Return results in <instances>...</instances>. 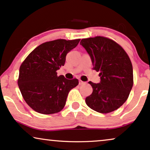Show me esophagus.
Segmentation results:
<instances>
[{
    "label": "esophagus",
    "mask_w": 150,
    "mask_h": 150,
    "mask_svg": "<svg viewBox=\"0 0 150 150\" xmlns=\"http://www.w3.org/2000/svg\"><path fill=\"white\" fill-rule=\"evenodd\" d=\"M86 84V82H84V81H81V80H80V79H79V85H82V84Z\"/></svg>",
    "instance_id": "1"
}]
</instances>
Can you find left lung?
<instances>
[{
    "instance_id": "obj_1",
    "label": "left lung",
    "mask_w": 150,
    "mask_h": 150,
    "mask_svg": "<svg viewBox=\"0 0 150 150\" xmlns=\"http://www.w3.org/2000/svg\"><path fill=\"white\" fill-rule=\"evenodd\" d=\"M80 45L100 77V83L88 82L93 93L86 98V105L97 112H112L125 102L133 86L130 59L120 45L103 37L83 39Z\"/></svg>"
}]
</instances>
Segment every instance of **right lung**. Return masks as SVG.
Returning <instances> with one entry per match:
<instances>
[{
  "label": "right lung",
  "instance_id": "obj_1",
  "mask_svg": "<svg viewBox=\"0 0 150 150\" xmlns=\"http://www.w3.org/2000/svg\"><path fill=\"white\" fill-rule=\"evenodd\" d=\"M80 39L57 40L37 47L21 65L18 85L26 103L43 114L59 112L66 105L70 91L79 84L78 79L57 76L68 52Z\"/></svg>",
  "mask_w": 150,
  "mask_h": 150
}]
</instances>
